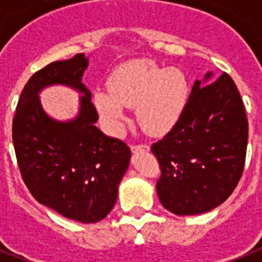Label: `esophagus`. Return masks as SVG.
I'll return each mask as SVG.
<instances>
[{
  "instance_id": "34e87169",
  "label": "esophagus",
  "mask_w": 262,
  "mask_h": 262,
  "mask_svg": "<svg viewBox=\"0 0 262 262\" xmlns=\"http://www.w3.org/2000/svg\"><path fill=\"white\" fill-rule=\"evenodd\" d=\"M131 150H133V153H138V151H145V150H149V146L145 145V143H138V145L131 146Z\"/></svg>"
}]
</instances>
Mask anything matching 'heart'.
Wrapping results in <instances>:
<instances>
[{"instance_id":"b5f03b06","label":"heart","mask_w":262,"mask_h":262,"mask_svg":"<svg viewBox=\"0 0 262 262\" xmlns=\"http://www.w3.org/2000/svg\"><path fill=\"white\" fill-rule=\"evenodd\" d=\"M109 84L111 90H95L94 105L112 133H120L128 123L127 106L137 108L138 121L146 133L164 135L179 123L190 98V83L183 71L150 60L123 64Z\"/></svg>"}]
</instances>
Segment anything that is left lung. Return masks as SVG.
Returning a JSON list of instances; mask_svg holds the SVG:
<instances>
[{
  "instance_id": "1",
  "label": "left lung",
  "mask_w": 262,
  "mask_h": 262,
  "mask_svg": "<svg viewBox=\"0 0 262 262\" xmlns=\"http://www.w3.org/2000/svg\"><path fill=\"white\" fill-rule=\"evenodd\" d=\"M212 76L195 80L179 123L151 146L161 169L160 202L178 216L223 204L245 167L249 124L242 98L230 75L210 83Z\"/></svg>"
}]
</instances>
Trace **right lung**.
<instances>
[{
	"mask_svg": "<svg viewBox=\"0 0 262 262\" xmlns=\"http://www.w3.org/2000/svg\"><path fill=\"white\" fill-rule=\"evenodd\" d=\"M84 54L54 61L32 75L16 108L12 138L24 183L39 204L80 223L106 217L116 204L131 150L95 127L98 113L82 83ZM62 84L82 94L78 116L60 122L44 112L39 93Z\"/></svg>",
	"mask_w": 262,
	"mask_h": 262,
	"instance_id": "add662e5",
	"label": "right lung"
}]
</instances>
